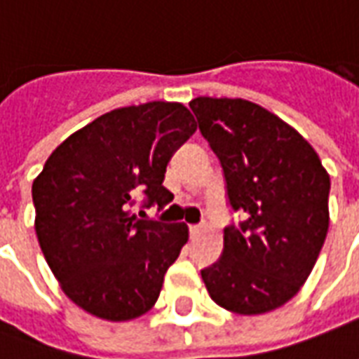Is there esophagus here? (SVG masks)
Returning a JSON list of instances; mask_svg holds the SVG:
<instances>
[{
    "label": "esophagus",
    "instance_id": "34e87169",
    "mask_svg": "<svg viewBox=\"0 0 359 359\" xmlns=\"http://www.w3.org/2000/svg\"><path fill=\"white\" fill-rule=\"evenodd\" d=\"M202 229H203L202 223H198V225H190V226H188V231H190V234H192V236H196V234H200V231H202Z\"/></svg>",
    "mask_w": 359,
    "mask_h": 359
}]
</instances>
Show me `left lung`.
Masks as SVG:
<instances>
[{
	"mask_svg": "<svg viewBox=\"0 0 359 359\" xmlns=\"http://www.w3.org/2000/svg\"><path fill=\"white\" fill-rule=\"evenodd\" d=\"M190 109L221 163L229 208L244 215L202 269L205 288L229 311L267 313L296 296L323 248L329 175L292 126L256 103L196 97Z\"/></svg>",
	"mask_w": 359,
	"mask_h": 359,
	"instance_id": "8db88e82",
	"label": "left lung"
}]
</instances>
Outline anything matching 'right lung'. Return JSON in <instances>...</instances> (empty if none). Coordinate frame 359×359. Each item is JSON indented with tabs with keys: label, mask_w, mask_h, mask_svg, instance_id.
<instances>
[{
	"label": "right lung",
	"mask_w": 359,
	"mask_h": 359,
	"mask_svg": "<svg viewBox=\"0 0 359 359\" xmlns=\"http://www.w3.org/2000/svg\"><path fill=\"white\" fill-rule=\"evenodd\" d=\"M196 128L182 103L113 109L57 146L34 180L46 262L67 296L92 316L128 321L159 298L188 226L140 219L132 208L163 210L171 202L165 169Z\"/></svg>",
	"instance_id": "obj_1"
}]
</instances>
